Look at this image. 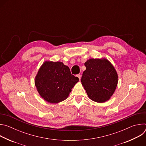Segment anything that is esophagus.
Returning <instances> with one entry per match:
<instances>
[{
  "label": "esophagus",
  "mask_w": 146,
  "mask_h": 146,
  "mask_svg": "<svg viewBox=\"0 0 146 146\" xmlns=\"http://www.w3.org/2000/svg\"><path fill=\"white\" fill-rule=\"evenodd\" d=\"M76 76H77V77L78 78V79L80 80V79H81V75H80V74H77Z\"/></svg>",
  "instance_id": "esophagus-1"
}]
</instances>
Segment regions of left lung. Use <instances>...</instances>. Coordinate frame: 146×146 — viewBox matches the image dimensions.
Segmentation results:
<instances>
[{
	"label": "left lung",
	"mask_w": 146,
	"mask_h": 146,
	"mask_svg": "<svg viewBox=\"0 0 146 146\" xmlns=\"http://www.w3.org/2000/svg\"><path fill=\"white\" fill-rule=\"evenodd\" d=\"M84 65L86 70L82 73L81 82L88 97L98 103L108 100L118 83L114 66L106 59H90Z\"/></svg>",
	"instance_id": "1"
}]
</instances>
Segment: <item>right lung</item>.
<instances>
[{
    "mask_svg": "<svg viewBox=\"0 0 146 146\" xmlns=\"http://www.w3.org/2000/svg\"><path fill=\"white\" fill-rule=\"evenodd\" d=\"M78 78L61 62L46 61L35 77V86L41 98L51 103L65 100Z\"/></svg>",
    "mask_w": 146,
    "mask_h": 146,
    "instance_id": "1",
    "label": "right lung"
}]
</instances>
